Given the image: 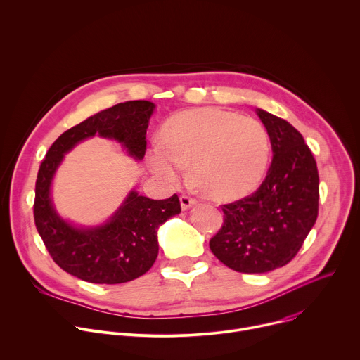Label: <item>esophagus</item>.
<instances>
[{
  "mask_svg": "<svg viewBox=\"0 0 360 360\" xmlns=\"http://www.w3.org/2000/svg\"><path fill=\"white\" fill-rule=\"evenodd\" d=\"M196 203H198V200L195 198H191L188 195H182L181 196V207H182L184 211L189 210L191 207H193V205H196Z\"/></svg>",
  "mask_w": 360,
  "mask_h": 360,
  "instance_id": "obj_1",
  "label": "esophagus"
}]
</instances>
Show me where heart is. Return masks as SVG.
<instances>
[{"instance_id":"heart-1","label":"heart","mask_w":360,"mask_h":360,"mask_svg":"<svg viewBox=\"0 0 360 360\" xmlns=\"http://www.w3.org/2000/svg\"><path fill=\"white\" fill-rule=\"evenodd\" d=\"M269 157L271 136L259 120L219 108H199L164 124L162 142L150 152V168L175 182L191 164V176L205 195L233 199L259 185Z\"/></svg>"}]
</instances>
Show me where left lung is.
<instances>
[{
  "label": "left lung",
  "instance_id": "obj_1",
  "mask_svg": "<svg viewBox=\"0 0 360 360\" xmlns=\"http://www.w3.org/2000/svg\"><path fill=\"white\" fill-rule=\"evenodd\" d=\"M266 127L274 158L252 195L222 205L224 225L210 248L228 268L265 274L289 264L318 218L319 174L303 136L288 121L256 111Z\"/></svg>",
  "mask_w": 360,
  "mask_h": 360
}]
</instances>
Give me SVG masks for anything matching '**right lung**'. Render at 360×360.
I'll return each instance as SVG.
<instances>
[{"mask_svg":"<svg viewBox=\"0 0 360 360\" xmlns=\"http://www.w3.org/2000/svg\"><path fill=\"white\" fill-rule=\"evenodd\" d=\"M153 110L149 101H127L101 111L60 135L39 165L34 200L37 231L54 262L85 282L115 285L146 274L158 256V228L181 212L179 198L174 193L155 200L131 191L107 224L77 228L56 212L51 182L65 153L95 134L121 142L131 157L141 161Z\"/></svg>","mask_w":360,"mask_h":360,"instance_id":"right-lung-1","label":"right lung"}]
</instances>
